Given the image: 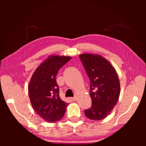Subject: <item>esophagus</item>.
Instances as JSON below:
<instances>
[{
	"instance_id": "34e87169",
	"label": "esophagus",
	"mask_w": 146,
	"mask_h": 146,
	"mask_svg": "<svg viewBox=\"0 0 146 146\" xmlns=\"http://www.w3.org/2000/svg\"><path fill=\"white\" fill-rule=\"evenodd\" d=\"M71 100H73V101H76V100H77V97H76V96H75V97H74L71 98Z\"/></svg>"
}]
</instances>
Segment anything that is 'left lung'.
Wrapping results in <instances>:
<instances>
[{
  "label": "left lung",
  "instance_id": "left-lung-1",
  "mask_svg": "<svg viewBox=\"0 0 146 146\" xmlns=\"http://www.w3.org/2000/svg\"><path fill=\"white\" fill-rule=\"evenodd\" d=\"M90 80L91 107L84 111L89 119L100 120L110 114L120 93V81L115 69L107 59L98 54L79 55Z\"/></svg>",
  "mask_w": 146,
  "mask_h": 146
}]
</instances>
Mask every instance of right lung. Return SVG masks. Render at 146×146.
I'll use <instances>...</instances> for the list:
<instances>
[{
    "label": "right lung",
    "mask_w": 146,
    "mask_h": 146,
    "mask_svg": "<svg viewBox=\"0 0 146 146\" xmlns=\"http://www.w3.org/2000/svg\"><path fill=\"white\" fill-rule=\"evenodd\" d=\"M71 59L68 56L49 55L38 66L29 81L28 93L32 107L46 122H58L65 114L68 104L60 99L56 76Z\"/></svg>",
    "instance_id": "obj_1"
}]
</instances>
